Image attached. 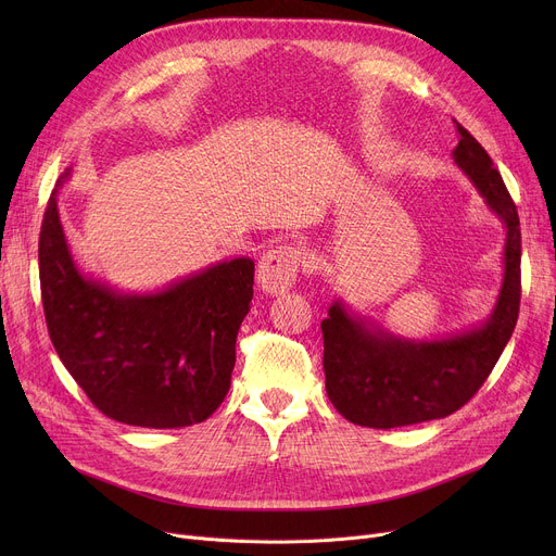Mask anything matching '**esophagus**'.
Instances as JSON below:
<instances>
[{
  "label": "esophagus",
  "instance_id": "esophagus-1",
  "mask_svg": "<svg viewBox=\"0 0 556 556\" xmlns=\"http://www.w3.org/2000/svg\"><path fill=\"white\" fill-rule=\"evenodd\" d=\"M304 263V252L295 245H281L266 252L258 261L256 281L263 293L281 295L298 281L300 266Z\"/></svg>",
  "mask_w": 556,
  "mask_h": 556
}]
</instances>
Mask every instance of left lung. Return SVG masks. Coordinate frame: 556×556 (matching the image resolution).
<instances>
[{
	"label": "left lung",
	"instance_id": "obj_1",
	"mask_svg": "<svg viewBox=\"0 0 556 556\" xmlns=\"http://www.w3.org/2000/svg\"><path fill=\"white\" fill-rule=\"evenodd\" d=\"M453 160L505 227L503 281L484 323L442 338H405L338 298L323 319L327 394L336 410L367 428L444 419L469 401L507 346L520 304L516 204L482 146L455 122Z\"/></svg>",
	"mask_w": 556,
	"mask_h": 556
}]
</instances>
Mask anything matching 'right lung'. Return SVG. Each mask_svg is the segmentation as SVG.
Here are the masks:
<instances>
[{"label":"right lung","mask_w":556,"mask_h":556,"mask_svg":"<svg viewBox=\"0 0 556 556\" xmlns=\"http://www.w3.org/2000/svg\"><path fill=\"white\" fill-rule=\"evenodd\" d=\"M58 180L40 229V288L55 354L99 410L128 426L185 428L223 403L250 311L254 261L225 258L155 290H122L80 270Z\"/></svg>","instance_id":"obj_1"}]
</instances>
